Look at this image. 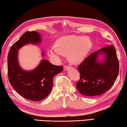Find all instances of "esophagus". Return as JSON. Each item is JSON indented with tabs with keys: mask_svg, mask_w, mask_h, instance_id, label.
I'll return each instance as SVG.
<instances>
[{
	"mask_svg": "<svg viewBox=\"0 0 127 127\" xmlns=\"http://www.w3.org/2000/svg\"><path fill=\"white\" fill-rule=\"evenodd\" d=\"M70 67L66 66H65L64 67V70H65V71H67L69 69H70Z\"/></svg>",
	"mask_w": 127,
	"mask_h": 127,
	"instance_id": "34e87169",
	"label": "esophagus"
}]
</instances>
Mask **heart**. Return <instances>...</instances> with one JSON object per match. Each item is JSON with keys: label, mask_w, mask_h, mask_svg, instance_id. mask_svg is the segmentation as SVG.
I'll return each mask as SVG.
<instances>
[{"label": "heart", "mask_w": 127, "mask_h": 127, "mask_svg": "<svg viewBox=\"0 0 127 127\" xmlns=\"http://www.w3.org/2000/svg\"><path fill=\"white\" fill-rule=\"evenodd\" d=\"M93 41L88 37L68 34L55 41L54 47L50 48L48 54L51 59L59 62L62 56L67 55L70 63L77 65L85 60L93 47Z\"/></svg>", "instance_id": "heart-1"}]
</instances>
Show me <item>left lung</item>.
Here are the masks:
<instances>
[{"label": "left lung", "instance_id": "1", "mask_svg": "<svg viewBox=\"0 0 127 127\" xmlns=\"http://www.w3.org/2000/svg\"><path fill=\"white\" fill-rule=\"evenodd\" d=\"M78 70L80 80L76 87L80 93L88 96L105 93L114 84L119 74L115 48L106 46L91 54L78 66Z\"/></svg>", "mask_w": 127, "mask_h": 127}]
</instances>
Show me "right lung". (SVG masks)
<instances>
[{"mask_svg":"<svg viewBox=\"0 0 127 127\" xmlns=\"http://www.w3.org/2000/svg\"><path fill=\"white\" fill-rule=\"evenodd\" d=\"M41 36L35 31L26 32L11 47L8 55V76L10 84L19 94L29 100L40 101L51 92L53 77L63 70V66L54 65L42 60L39 65L31 70H24L18 62V50L27 44H39ZM42 57L44 52H41Z\"/></svg>","mask_w":127,"mask_h":127,"instance_id":"right-lung-1","label":"right lung"}]
</instances>
